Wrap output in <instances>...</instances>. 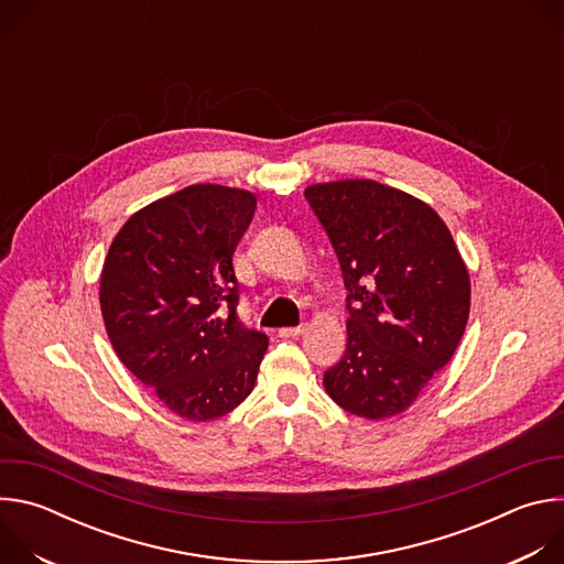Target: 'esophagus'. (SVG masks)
I'll list each match as a JSON object with an SVG mask.
<instances>
[{"label": "esophagus", "instance_id": "1", "mask_svg": "<svg viewBox=\"0 0 564 564\" xmlns=\"http://www.w3.org/2000/svg\"><path fill=\"white\" fill-rule=\"evenodd\" d=\"M305 330H307V326H305V324H301V326H292V328H281V330H279V337H283V339H292V337L303 335Z\"/></svg>", "mask_w": 564, "mask_h": 564}]
</instances>
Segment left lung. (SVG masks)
<instances>
[{"mask_svg":"<svg viewBox=\"0 0 564 564\" xmlns=\"http://www.w3.org/2000/svg\"><path fill=\"white\" fill-rule=\"evenodd\" d=\"M341 263L350 318L346 355L324 375L344 411L388 420L413 406L455 355L470 276L440 214L370 178L305 187Z\"/></svg>","mask_w":564,"mask_h":564,"instance_id":"left-lung-1","label":"left lung"}]
</instances>
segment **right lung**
<instances>
[{"instance_id": "add662e5", "label": "right lung", "mask_w": 564, "mask_h": 564, "mask_svg": "<svg viewBox=\"0 0 564 564\" xmlns=\"http://www.w3.org/2000/svg\"><path fill=\"white\" fill-rule=\"evenodd\" d=\"M254 207L248 189L189 185L131 214L102 265L100 310L116 355L187 422L243 404L268 350V335L236 318L231 254Z\"/></svg>"}]
</instances>
